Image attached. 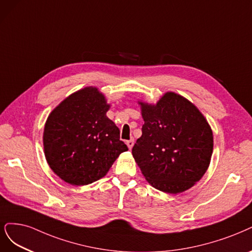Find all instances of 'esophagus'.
Returning <instances> with one entry per match:
<instances>
[{
    "label": "esophagus",
    "instance_id": "34e87169",
    "mask_svg": "<svg viewBox=\"0 0 252 252\" xmlns=\"http://www.w3.org/2000/svg\"><path fill=\"white\" fill-rule=\"evenodd\" d=\"M126 144H127V146H128V148H129L130 150H131V149H132V147H133V144H134V141H133L132 138H131V140L127 141V142H126Z\"/></svg>",
    "mask_w": 252,
    "mask_h": 252
}]
</instances>
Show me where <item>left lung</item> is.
I'll list each match as a JSON object with an SVG mask.
<instances>
[{
    "mask_svg": "<svg viewBox=\"0 0 252 252\" xmlns=\"http://www.w3.org/2000/svg\"><path fill=\"white\" fill-rule=\"evenodd\" d=\"M142 105L145 123L132 148L141 171L155 189L177 194L204 175L213 153V132L195 105L167 93L156 105Z\"/></svg>",
    "mask_w": 252,
    "mask_h": 252,
    "instance_id": "obj_1",
    "label": "left lung"
}]
</instances>
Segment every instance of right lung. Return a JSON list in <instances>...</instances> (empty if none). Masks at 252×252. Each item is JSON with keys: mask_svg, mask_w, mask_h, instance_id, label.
Wrapping results in <instances>:
<instances>
[{"mask_svg": "<svg viewBox=\"0 0 252 252\" xmlns=\"http://www.w3.org/2000/svg\"><path fill=\"white\" fill-rule=\"evenodd\" d=\"M109 105L97 89L86 88L51 112L43 131L50 168L67 184H93L106 174L118 156L128 150L120 130L106 117Z\"/></svg>", "mask_w": 252, "mask_h": 252, "instance_id": "right-lung-1", "label": "right lung"}]
</instances>
